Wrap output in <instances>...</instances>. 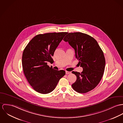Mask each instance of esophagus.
Returning a JSON list of instances; mask_svg holds the SVG:
<instances>
[{"label": "esophagus", "mask_w": 123, "mask_h": 123, "mask_svg": "<svg viewBox=\"0 0 123 123\" xmlns=\"http://www.w3.org/2000/svg\"><path fill=\"white\" fill-rule=\"evenodd\" d=\"M66 74H71V72H69V71H66Z\"/></svg>", "instance_id": "esophagus-1"}]
</instances>
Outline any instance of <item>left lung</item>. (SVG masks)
Masks as SVG:
<instances>
[{
	"mask_svg": "<svg viewBox=\"0 0 123 123\" xmlns=\"http://www.w3.org/2000/svg\"><path fill=\"white\" fill-rule=\"evenodd\" d=\"M64 41L74 49L75 57L83 68L81 73L73 71L77 79L72 86L80 93L89 92L98 85L105 70V58L97 41L91 36L80 32L69 33Z\"/></svg>",
	"mask_w": 123,
	"mask_h": 123,
	"instance_id": "obj_1",
	"label": "left lung"
}]
</instances>
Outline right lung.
I'll return each mask as SVG.
<instances>
[{"label":"right lung","mask_w":123,"mask_h":123,"mask_svg":"<svg viewBox=\"0 0 123 123\" xmlns=\"http://www.w3.org/2000/svg\"><path fill=\"white\" fill-rule=\"evenodd\" d=\"M67 32L38 34L25 48L22 56L24 73L29 84L41 94L50 93L55 89L63 77L64 70H56L49 67L48 62H54L52 56Z\"/></svg>","instance_id":"1"}]
</instances>
